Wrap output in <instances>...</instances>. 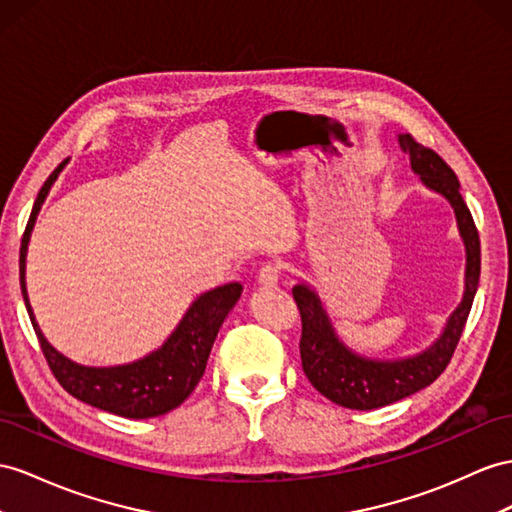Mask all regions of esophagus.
<instances>
[{
	"mask_svg": "<svg viewBox=\"0 0 512 512\" xmlns=\"http://www.w3.org/2000/svg\"><path fill=\"white\" fill-rule=\"evenodd\" d=\"M281 279V266L279 264H264L259 270V277L257 283L261 287H274Z\"/></svg>",
	"mask_w": 512,
	"mask_h": 512,
	"instance_id": "1",
	"label": "esophagus"
}]
</instances>
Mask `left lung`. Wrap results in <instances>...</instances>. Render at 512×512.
Instances as JSON below:
<instances>
[{
    "mask_svg": "<svg viewBox=\"0 0 512 512\" xmlns=\"http://www.w3.org/2000/svg\"><path fill=\"white\" fill-rule=\"evenodd\" d=\"M398 142L400 149L409 153L413 173L419 175L426 188L445 196L454 209L467 257L465 292L432 346L413 357L381 361L352 352L337 337L318 292L307 283L294 285L292 294L300 311V322H303L300 359H303V370L309 383L324 398L355 411H372L378 406L393 404L437 381L441 372L448 368L458 339L463 335L480 281L478 229L463 201L461 183H458L454 170L435 151L415 142L411 134H400Z\"/></svg>",
    "mask_w": 512,
    "mask_h": 512,
    "instance_id": "8db88e82",
    "label": "left lung"
}]
</instances>
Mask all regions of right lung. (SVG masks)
Wrapping results in <instances>:
<instances>
[{
  "label": "right lung",
  "mask_w": 512,
  "mask_h": 512,
  "mask_svg": "<svg viewBox=\"0 0 512 512\" xmlns=\"http://www.w3.org/2000/svg\"><path fill=\"white\" fill-rule=\"evenodd\" d=\"M67 162H62L38 192L32 214L25 227L19 253V279L25 309L30 313L34 333L41 342L43 355L58 383L67 389L73 398L82 400L101 411H108L129 419H149L164 415L186 400L194 387L199 385L205 365L212 352L214 339L229 311L240 300L242 285L227 283L216 290L201 294L190 305L186 316L181 318L177 329L168 335L166 342L153 350L151 355L125 365H110V368H90V365L75 363L64 357L47 342L41 326H38L34 311L25 290V255H28L30 235L41 205L62 173Z\"/></svg>",
  "instance_id": "add662e5"
}]
</instances>
